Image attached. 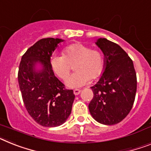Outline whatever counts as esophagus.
I'll return each mask as SVG.
<instances>
[{"mask_svg": "<svg viewBox=\"0 0 151 151\" xmlns=\"http://www.w3.org/2000/svg\"><path fill=\"white\" fill-rule=\"evenodd\" d=\"M81 91L79 89H74L73 90V93H74L75 95H78L80 93H81Z\"/></svg>", "mask_w": 151, "mask_h": 151, "instance_id": "esophagus-1", "label": "esophagus"}]
</instances>
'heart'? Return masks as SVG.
Segmentation results:
<instances>
[{
    "mask_svg": "<svg viewBox=\"0 0 151 151\" xmlns=\"http://www.w3.org/2000/svg\"><path fill=\"white\" fill-rule=\"evenodd\" d=\"M104 55L101 50L91 49L81 43H75L66 47L63 55H55L50 60L52 69L62 80L68 78L74 65L75 73L66 81V85L78 88L89 83L101 75L104 67Z\"/></svg>",
    "mask_w": 151,
    "mask_h": 151,
    "instance_id": "b5f03b06",
    "label": "heart"
}]
</instances>
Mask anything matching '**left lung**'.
<instances>
[{
	"instance_id": "1",
	"label": "left lung",
	"mask_w": 151,
	"mask_h": 151,
	"mask_svg": "<svg viewBox=\"0 0 151 151\" xmlns=\"http://www.w3.org/2000/svg\"><path fill=\"white\" fill-rule=\"evenodd\" d=\"M96 44L104 54L106 67L99 81L91 87L93 97L88 107L97 122L116 124L127 116L134 105L136 71L132 60L118 44L105 38Z\"/></svg>"
}]
</instances>
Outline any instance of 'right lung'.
<instances>
[{
  "label": "right lung",
  "instance_id": "1",
  "mask_svg": "<svg viewBox=\"0 0 151 151\" xmlns=\"http://www.w3.org/2000/svg\"><path fill=\"white\" fill-rule=\"evenodd\" d=\"M58 38H44L29 47L19 65L18 83L27 111L37 124L53 127L64 124L71 113L75 95L73 90L54 75L50 57L59 43ZM37 62L42 64L39 72L34 70Z\"/></svg>",
  "mask_w": 151,
  "mask_h": 151
}]
</instances>
